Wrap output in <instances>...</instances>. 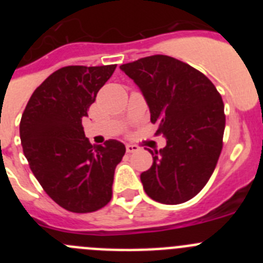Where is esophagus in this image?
Returning a JSON list of instances; mask_svg holds the SVG:
<instances>
[{"label": "esophagus", "instance_id": "1", "mask_svg": "<svg viewBox=\"0 0 263 263\" xmlns=\"http://www.w3.org/2000/svg\"><path fill=\"white\" fill-rule=\"evenodd\" d=\"M139 150V146L137 145H132V143H127L126 145V152L127 153H136Z\"/></svg>", "mask_w": 263, "mask_h": 263}]
</instances>
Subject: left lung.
I'll list each match as a JSON object with an SVG mask.
<instances>
[{"mask_svg":"<svg viewBox=\"0 0 263 263\" xmlns=\"http://www.w3.org/2000/svg\"><path fill=\"white\" fill-rule=\"evenodd\" d=\"M133 79L158 124L166 147L148 150L153 164L141 174L148 197L162 204L185 203L204 188L222 150L224 103L212 81L190 64L153 55L120 67Z\"/></svg>","mask_w":263,"mask_h":263,"instance_id":"8db88e82","label":"left lung"}]
</instances>
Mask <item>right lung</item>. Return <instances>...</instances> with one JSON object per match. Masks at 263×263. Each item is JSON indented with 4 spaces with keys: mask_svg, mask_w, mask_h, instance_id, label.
Here are the masks:
<instances>
[{
    "mask_svg": "<svg viewBox=\"0 0 263 263\" xmlns=\"http://www.w3.org/2000/svg\"><path fill=\"white\" fill-rule=\"evenodd\" d=\"M116 67L58 69L34 90L21 118V142L32 174L69 212H95L111 199L116 166L126 148L116 139L92 146L81 120Z\"/></svg>",
    "mask_w": 263,
    "mask_h": 263,
    "instance_id": "right-lung-1",
    "label": "right lung"
}]
</instances>
